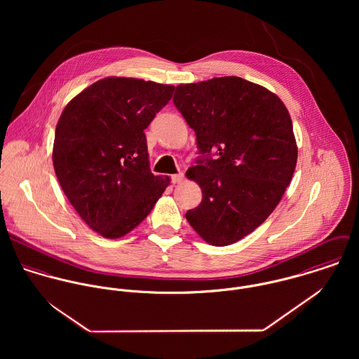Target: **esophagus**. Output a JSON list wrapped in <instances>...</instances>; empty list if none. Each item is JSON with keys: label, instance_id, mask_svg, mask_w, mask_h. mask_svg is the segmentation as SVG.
<instances>
[{"label": "esophagus", "instance_id": "obj_1", "mask_svg": "<svg viewBox=\"0 0 359 359\" xmlns=\"http://www.w3.org/2000/svg\"><path fill=\"white\" fill-rule=\"evenodd\" d=\"M184 174L182 172H180V174H174V175H171V181H172V184H181L182 181H184Z\"/></svg>", "mask_w": 359, "mask_h": 359}]
</instances>
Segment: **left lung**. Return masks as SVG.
Instances as JSON below:
<instances>
[{
    "instance_id": "obj_1",
    "label": "left lung",
    "mask_w": 359,
    "mask_h": 359,
    "mask_svg": "<svg viewBox=\"0 0 359 359\" xmlns=\"http://www.w3.org/2000/svg\"><path fill=\"white\" fill-rule=\"evenodd\" d=\"M172 101L195 130L199 154H218L187 171L203 199L185 217L208 245H232L269 217L292 181L290 114L278 95L236 76L180 84Z\"/></svg>"
}]
</instances>
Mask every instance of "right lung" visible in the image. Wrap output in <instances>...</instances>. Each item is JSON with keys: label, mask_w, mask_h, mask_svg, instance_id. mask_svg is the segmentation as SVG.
<instances>
[{"label": "right lung", "mask_w": 359, "mask_h": 359, "mask_svg": "<svg viewBox=\"0 0 359 359\" xmlns=\"http://www.w3.org/2000/svg\"><path fill=\"white\" fill-rule=\"evenodd\" d=\"M174 86L106 77L76 95L55 130L57 181L83 221L106 239L138 226L170 185L154 175L144 130Z\"/></svg>", "instance_id": "1"}]
</instances>
